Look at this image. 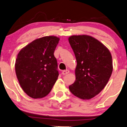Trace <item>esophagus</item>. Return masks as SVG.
<instances>
[{"label":"esophagus","instance_id":"obj_1","mask_svg":"<svg viewBox=\"0 0 127 127\" xmlns=\"http://www.w3.org/2000/svg\"><path fill=\"white\" fill-rule=\"evenodd\" d=\"M69 73V70H68V69H66V70L62 71V74H63V75H65V74H67V73Z\"/></svg>","mask_w":127,"mask_h":127}]
</instances>
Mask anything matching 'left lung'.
I'll use <instances>...</instances> for the list:
<instances>
[{"label": "left lung", "mask_w": 127, "mask_h": 127, "mask_svg": "<svg viewBox=\"0 0 127 127\" xmlns=\"http://www.w3.org/2000/svg\"><path fill=\"white\" fill-rule=\"evenodd\" d=\"M68 40L77 61L76 80L69 90L78 98L90 99L105 88L110 79L112 55L106 46L90 36L73 35Z\"/></svg>", "instance_id": "obj_1"}]
</instances>
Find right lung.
Returning a JSON list of instances; mask_svg holds the SVG:
<instances>
[{
  "instance_id": "add662e5",
  "label": "right lung",
  "mask_w": 127,
  "mask_h": 127,
  "mask_svg": "<svg viewBox=\"0 0 127 127\" xmlns=\"http://www.w3.org/2000/svg\"><path fill=\"white\" fill-rule=\"evenodd\" d=\"M60 38L45 36L34 40L19 52L15 64L16 75L23 91L31 98L47 95L59 76L54 55Z\"/></svg>"
}]
</instances>
